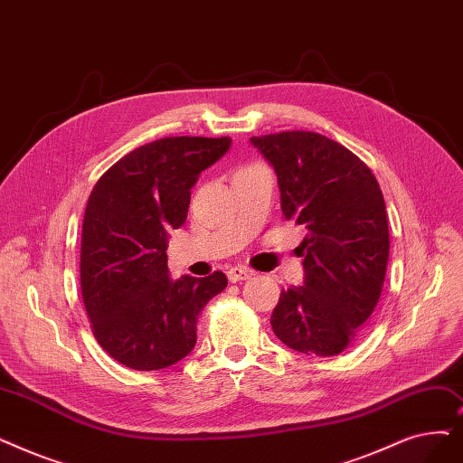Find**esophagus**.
Here are the masks:
<instances>
[{"label": "esophagus", "mask_w": 463, "mask_h": 463, "mask_svg": "<svg viewBox=\"0 0 463 463\" xmlns=\"http://www.w3.org/2000/svg\"><path fill=\"white\" fill-rule=\"evenodd\" d=\"M229 276V281H232V284H236V281H242V279H250L251 276H255V272L251 269H246V267H234L227 272Z\"/></svg>", "instance_id": "1"}]
</instances>
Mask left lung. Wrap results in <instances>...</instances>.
Instances as JSON below:
<instances>
[{"mask_svg":"<svg viewBox=\"0 0 463 463\" xmlns=\"http://www.w3.org/2000/svg\"><path fill=\"white\" fill-rule=\"evenodd\" d=\"M251 144L276 170L284 219L307 229L305 286L281 289L272 331L295 352L336 355L364 331L384 286V196L364 160L317 132L253 136Z\"/></svg>","mask_w":463,"mask_h":463,"instance_id":"1","label":"left lung"}]
</instances>
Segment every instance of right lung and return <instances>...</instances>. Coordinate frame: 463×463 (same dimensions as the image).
Segmentation results:
<instances>
[{
	"label": "right lung",
	"instance_id": "right-lung-1",
	"mask_svg": "<svg viewBox=\"0 0 463 463\" xmlns=\"http://www.w3.org/2000/svg\"><path fill=\"white\" fill-rule=\"evenodd\" d=\"M231 137L175 136L125 155L98 179L85 210L81 295L98 345L134 371L166 369L196 343V317L227 276L168 278L166 240L187 219L198 174Z\"/></svg>",
	"mask_w": 463,
	"mask_h": 463
}]
</instances>
